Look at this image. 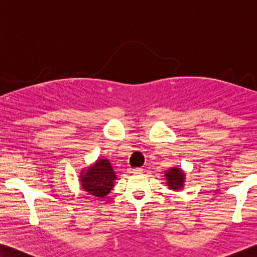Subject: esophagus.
<instances>
[{"label":"esophagus","instance_id":"obj_1","mask_svg":"<svg viewBox=\"0 0 257 257\" xmlns=\"http://www.w3.org/2000/svg\"><path fill=\"white\" fill-rule=\"evenodd\" d=\"M142 168H132L130 169V173H133V174H138V173H142Z\"/></svg>","mask_w":257,"mask_h":257}]
</instances>
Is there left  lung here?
I'll use <instances>...</instances> for the list:
<instances>
[{"mask_svg":"<svg viewBox=\"0 0 257 257\" xmlns=\"http://www.w3.org/2000/svg\"><path fill=\"white\" fill-rule=\"evenodd\" d=\"M166 180L169 189L178 191L182 189L183 184H184V173L178 168H172L166 173Z\"/></svg>","mask_w":257,"mask_h":257,"instance_id":"obj_1","label":"left lung"}]
</instances>
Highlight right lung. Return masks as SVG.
I'll use <instances>...</instances> for the list:
<instances>
[{"instance_id": "right-lung-1", "label": "right lung", "mask_w": 257, "mask_h": 257, "mask_svg": "<svg viewBox=\"0 0 257 257\" xmlns=\"http://www.w3.org/2000/svg\"><path fill=\"white\" fill-rule=\"evenodd\" d=\"M81 175L82 189L98 198H103L109 193L116 178L111 164L106 159L98 160L95 165L89 167L87 173H81Z\"/></svg>"}]
</instances>
